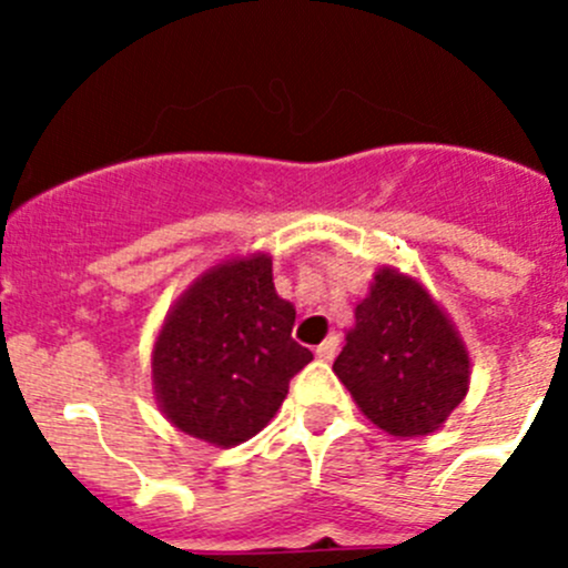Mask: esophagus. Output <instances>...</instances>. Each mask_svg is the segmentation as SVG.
<instances>
[{
    "label": "esophagus",
    "instance_id": "1",
    "mask_svg": "<svg viewBox=\"0 0 568 568\" xmlns=\"http://www.w3.org/2000/svg\"><path fill=\"white\" fill-rule=\"evenodd\" d=\"M337 346H341V341H337V335H329V337H326V341L321 343V346L316 348V357L321 359V363H329V359H335Z\"/></svg>",
    "mask_w": 568,
    "mask_h": 568
}]
</instances>
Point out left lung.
I'll return each instance as SVG.
<instances>
[{
	"instance_id": "left-lung-1",
	"label": "left lung",
	"mask_w": 568,
	"mask_h": 568,
	"mask_svg": "<svg viewBox=\"0 0 568 568\" xmlns=\"http://www.w3.org/2000/svg\"><path fill=\"white\" fill-rule=\"evenodd\" d=\"M332 371L359 412L393 437L437 432L469 387L456 326L417 280L390 266L374 274Z\"/></svg>"
}]
</instances>
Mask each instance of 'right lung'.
Returning a JSON list of instances; mask_svg holds the SVG:
<instances>
[{"label":"right lung","instance_id":"right-lung-1","mask_svg":"<svg viewBox=\"0 0 568 568\" xmlns=\"http://www.w3.org/2000/svg\"><path fill=\"white\" fill-rule=\"evenodd\" d=\"M296 311L255 252L200 274L153 343V393L183 434L233 448L255 437L313 354L291 337Z\"/></svg>","mask_w":568,"mask_h":568}]
</instances>
